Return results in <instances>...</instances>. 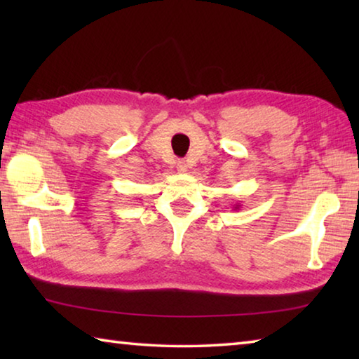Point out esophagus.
I'll use <instances>...</instances> for the list:
<instances>
[{"label":"esophagus","mask_w":359,"mask_h":359,"mask_svg":"<svg viewBox=\"0 0 359 359\" xmlns=\"http://www.w3.org/2000/svg\"><path fill=\"white\" fill-rule=\"evenodd\" d=\"M177 171H179V172H187V171H188V165H187V163H185L184 160L177 161Z\"/></svg>","instance_id":"obj_1"}]
</instances>
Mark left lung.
Instances as JSON below:
<instances>
[{
  "mask_svg": "<svg viewBox=\"0 0 359 359\" xmlns=\"http://www.w3.org/2000/svg\"><path fill=\"white\" fill-rule=\"evenodd\" d=\"M233 209H234V210H239V209H241V204H239V203H236V204L233 205Z\"/></svg>",
  "mask_w": 359,
  "mask_h": 359,
  "instance_id": "8db88e82",
  "label": "left lung"
}]
</instances>
